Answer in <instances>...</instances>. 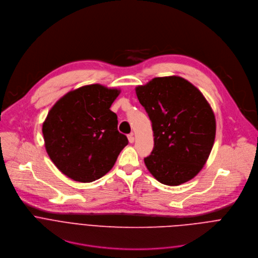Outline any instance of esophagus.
<instances>
[{
  "label": "esophagus",
  "mask_w": 258,
  "mask_h": 258,
  "mask_svg": "<svg viewBox=\"0 0 258 258\" xmlns=\"http://www.w3.org/2000/svg\"><path fill=\"white\" fill-rule=\"evenodd\" d=\"M127 139H128L130 143H134V142H135V137H134L133 134H130V135L127 136Z\"/></svg>",
  "instance_id": "obj_1"
}]
</instances>
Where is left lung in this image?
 I'll use <instances>...</instances> for the list:
<instances>
[{
    "label": "left lung",
    "instance_id": "8db88e82",
    "mask_svg": "<svg viewBox=\"0 0 258 258\" xmlns=\"http://www.w3.org/2000/svg\"><path fill=\"white\" fill-rule=\"evenodd\" d=\"M154 133V148L144 158L153 176L167 186L193 178L214 143L215 118L201 92L179 77L155 78L136 89Z\"/></svg>",
    "mask_w": 258,
    "mask_h": 258
}]
</instances>
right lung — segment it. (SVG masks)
Wrapping results in <instances>:
<instances>
[{
	"label": "right lung",
	"instance_id": "add662e5",
	"mask_svg": "<svg viewBox=\"0 0 258 258\" xmlns=\"http://www.w3.org/2000/svg\"><path fill=\"white\" fill-rule=\"evenodd\" d=\"M115 89L90 85L69 92L49 111L43 124L48 155L57 168L82 182L94 181L111 169L128 144L110 110Z\"/></svg>",
	"mask_w": 258,
	"mask_h": 258
}]
</instances>
